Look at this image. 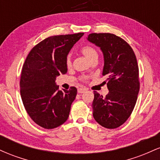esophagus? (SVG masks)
Wrapping results in <instances>:
<instances>
[{
	"instance_id": "34e87169",
	"label": "esophagus",
	"mask_w": 160,
	"mask_h": 160,
	"mask_svg": "<svg viewBox=\"0 0 160 160\" xmlns=\"http://www.w3.org/2000/svg\"><path fill=\"white\" fill-rule=\"evenodd\" d=\"M86 90V88H79L78 89V93H83Z\"/></svg>"
}]
</instances>
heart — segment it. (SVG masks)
<instances>
[{
    "label": "heart",
    "instance_id": "b5f03b06",
    "mask_svg": "<svg viewBox=\"0 0 160 160\" xmlns=\"http://www.w3.org/2000/svg\"><path fill=\"white\" fill-rule=\"evenodd\" d=\"M81 52L87 59L89 60V61L92 59L93 58L98 57V52H97L96 49L90 45H86L84 46V47H82L81 49ZM66 65H67L68 67H70V66L71 65V58L70 55H68V56H67V58H66ZM81 79L83 80H86L88 79V77L83 76L82 77Z\"/></svg>",
    "mask_w": 160,
    "mask_h": 160
}]
</instances>
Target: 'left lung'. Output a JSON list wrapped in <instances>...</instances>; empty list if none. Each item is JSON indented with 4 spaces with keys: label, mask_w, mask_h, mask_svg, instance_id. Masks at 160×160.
Instances as JSON below:
<instances>
[{
    "label": "left lung",
    "mask_w": 160,
    "mask_h": 160,
    "mask_svg": "<svg viewBox=\"0 0 160 160\" xmlns=\"http://www.w3.org/2000/svg\"><path fill=\"white\" fill-rule=\"evenodd\" d=\"M87 40L100 47L104 55L102 75L108 78L105 97L94 91L93 117L107 128L122 125L131 115L138 98L140 82L136 56L129 44L110 33H92Z\"/></svg>",
    "instance_id": "8db88e82"
}]
</instances>
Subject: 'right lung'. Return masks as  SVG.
<instances>
[{"mask_svg":"<svg viewBox=\"0 0 160 160\" xmlns=\"http://www.w3.org/2000/svg\"><path fill=\"white\" fill-rule=\"evenodd\" d=\"M84 33L46 38L32 48L24 63L20 93L28 114L35 123L51 129L63 124L76 98V87L58 90L56 80L68 68V54Z\"/></svg>","mask_w":160,"mask_h":160,"instance_id":"1","label":"right lung"}]
</instances>
